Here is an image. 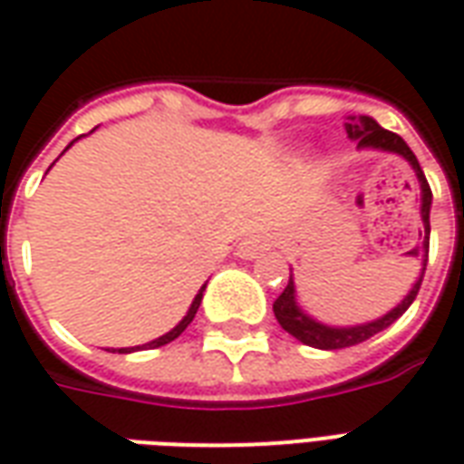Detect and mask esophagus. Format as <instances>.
<instances>
[{"instance_id":"1","label":"esophagus","mask_w":464,"mask_h":464,"mask_svg":"<svg viewBox=\"0 0 464 464\" xmlns=\"http://www.w3.org/2000/svg\"><path fill=\"white\" fill-rule=\"evenodd\" d=\"M268 246H271V238H268V236H261V233H256V236H248V238H243V241L238 243L236 256H238V258H246V261H251V258H258L263 251H268Z\"/></svg>"}]
</instances>
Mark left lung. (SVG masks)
I'll use <instances>...</instances> for the list:
<instances>
[{"mask_svg": "<svg viewBox=\"0 0 464 464\" xmlns=\"http://www.w3.org/2000/svg\"><path fill=\"white\" fill-rule=\"evenodd\" d=\"M345 131H348V139H353V141L358 143L360 151H362V149H372V151L398 153V156H402V159L412 166V171H415L420 183V216H422V233H420V236H422V246H420V251H422V268H420L418 281L412 283V288L408 291V295H405L392 311H388L385 315H380L375 321L360 323V325H325V323L311 318V315L298 305V301H295V281H293L291 273L285 291H283L281 295L276 298V303H273V313H276V318L281 323L283 331L291 333L293 338L301 341L303 345H311V348L318 350L350 348V345H358V343L368 341L375 333L385 331L388 325H392V323L398 321L400 315L412 305V301H415V295H418L420 291V283H422V273H425V266H428L430 206H432V191H430L428 181H425V173L420 169L415 153L410 151V146L400 139L398 133L382 129V126H380L375 119H370V116H348Z\"/></svg>", "mask_w": 464, "mask_h": 464, "instance_id": "8db88e82", "label": "left lung"}]
</instances>
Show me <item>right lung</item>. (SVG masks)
Listing matches in <instances>:
<instances>
[{"label": "right lung", "instance_id": "obj_1", "mask_svg": "<svg viewBox=\"0 0 464 464\" xmlns=\"http://www.w3.org/2000/svg\"><path fill=\"white\" fill-rule=\"evenodd\" d=\"M72 143H74V141H72ZM72 143H69V146H72ZM69 146H66V149H69ZM203 291H206V285H203L201 291L196 293V298H193L191 308H188V313H186L181 321H179V325H176V328H171V331L166 333V335H161V338H156V341H151V343H146V345H136V348H116V350H111V353H133V350H141V348H161V345H166V343L176 341V338H179V335H181V333L188 328V323L196 318V311H198V305H201Z\"/></svg>", "mask_w": 464, "mask_h": 464}]
</instances>
